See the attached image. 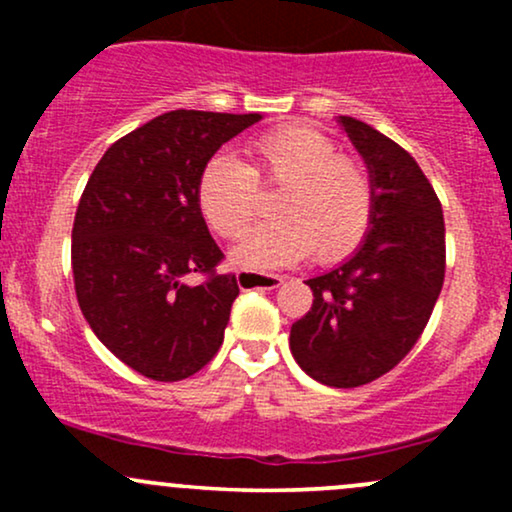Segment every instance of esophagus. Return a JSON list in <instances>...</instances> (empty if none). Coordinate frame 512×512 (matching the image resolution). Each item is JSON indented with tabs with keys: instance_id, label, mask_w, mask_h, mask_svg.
Returning a JSON list of instances; mask_svg holds the SVG:
<instances>
[{
	"instance_id": "34e87169",
	"label": "esophagus",
	"mask_w": 512,
	"mask_h": 512,
	"mask_svg": "<svg viewBox=\"0 0 512 512\" xmlns=\"http://www.w3.org/2000/svg\"><path fill=\"white\" fill-rule=\"evenodd\" d=\"M238 284L248 289H279L284 284V276L279 274H257V272H240Z\"/></svg>"
}]
</instances>
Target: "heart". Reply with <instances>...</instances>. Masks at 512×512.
Wrapping results in <instances>:
<instances>
[{
	"mask_svg": "<svg viewBox=\"0 0 512 512\" xmlns=\"http://www.w3.org/2000/svg\"><path fill=\"white\" fill-rule=\"evenodd\" d=\"M252 166L214 154L197 180V204L204 221L221 238L236 240L260 209V187H284L274 202L276 221L248 233L233 260L252 269H276L301 262L342 260L368 233L375 195L368 170L339 156L327 134L305 125L264 132L250 144Z\"/></svg>",
	"mask_w": 512,
	"mask_h": 512,
	"instance_id": "heart-1",
	"label": "heart"
}]
</instances>
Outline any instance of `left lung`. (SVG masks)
I'll list each match as a JSON object with an SVG mask.
<instances>
[{
    "label": "left lung",
    "instance_id": "obj_1",
    "mask_svg": "<svg viewBox=\"0 0 512 512\" xmlns=\"http://www.w3.org/2000/svg\"><path fill=\"white\" fill-rule=\"evenodd\" d=\"M366 161L373 219L361 248L308 279L313 308L291 327V354L330 387L373 383L409 354L445 279V221L436 190L409 151L366 122L339 115Z\"/></svg>",
    "mask_w": 512,
    "mask_h": 512
}]
</instances>
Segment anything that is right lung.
Listing matches in <instances>:
<instances>
[{
	"label": "right lung",
	"instance_id": "right-lung-1",
	"mask_svg": "<svg viewBox=\"0 0 512 512\" xmlns=\"http://www.w3.org/2000/svg\"><path fill=\"white\" fill-rule=\"evenodd\" d=\"M260 120L170 110L117 139L86 182L72 228L76 301L96 337L146 378H190L223 344L238 284L216 274L223 252L197 180L221 144ZM192 271L208 279L185 285Z\"/></svg>",
	"mask_w": 512,
	"mask_h": 512
}]
</instances>
